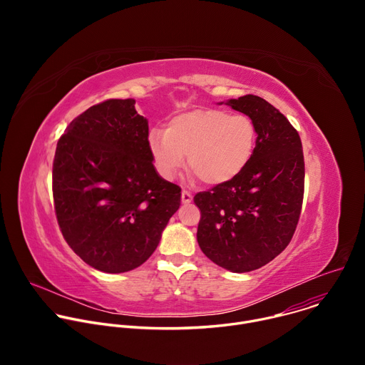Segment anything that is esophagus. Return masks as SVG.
Returning a JSON list of instances; mask_svg holds the SVG:
<instances>
[{"label":"esophagus","instance_id":"esophagus-1","mask_svg":"<svg viewBox=\"0 0 365 365\" xmlns=\"http://www.w3.org/2000/svg\"><path fill=\"white\" fill-rule=\"evenodd\" d=\"M192 199H193V196L190 195V192H187V190H183L182 192V203H190L192 202Z\"/></svg>","mask_w":365,"mask_h":365}]
</instances>
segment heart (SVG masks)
<instances>
[{
  "instance_id": "obj_1",
  "label": "heart",
  "mask_w": 365,
  "mask_h": 365,
  "mask_svg": "<svg viewBox=\"0 0 365 365\" xmlns=\"http://www.w3.org/2000/svg\"><path fill=\"white\" fill-rule=\"evenodd\" d=\"M257 131L250 117L221 110H195L173 117L168 128H151L147 145L153 165L173 180L186 162L206 185L235 178L250 162Z\"/></svg>"
}]
</instances>
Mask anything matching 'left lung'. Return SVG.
<instances>
[{
    "label": "left lung",
    "mask_w": 365,
    "mask_h": 365,
    "mask_svg": "<svg viewBox=\"0 0 365 365\" xmlns=\"http://www.w3.org/2000/svg\"><path fill=\"white\" fill-rule=\"evenodd\" d=\"M225 103L251 118L255 147L235 178L195 195L200 210L196 238L211 262L247 273L289 245L302 210L304 160L297 131L266 99L244 95Z\"/></svg>",
    "instance_id": "8db88e82"
}]
</instances>
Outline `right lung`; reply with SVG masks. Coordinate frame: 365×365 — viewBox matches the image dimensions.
I'll return each mask as SVG.
<instances>
[{"instance_id": "1", "label": "right lung", "mask_w": 365, "mask_h": 365, "mask_svg": "<svg viewBox=\"0 0 365 365\" xmlns=\"http://www.w3.org/2000/svg\"><path fill=\"white\" fill-rule=\"evenodd\" d=\"M134 106L128 98L88 108L66 127L53 160L55 211L63 238L103 273L141 266L180 206V187L155 172L148 121Z\"/></svg>"}]
</instances>
